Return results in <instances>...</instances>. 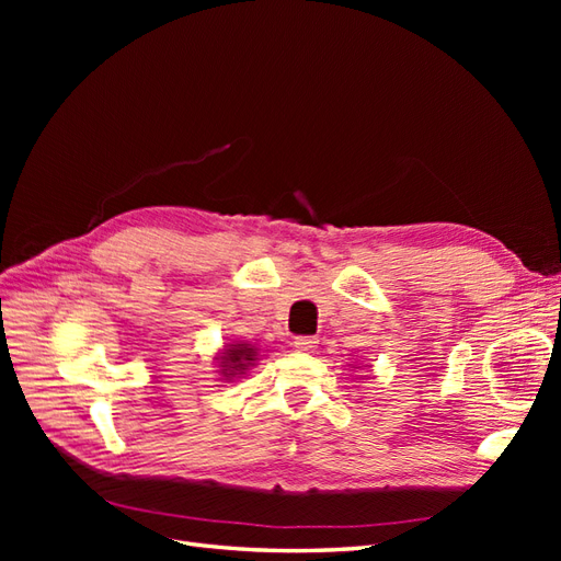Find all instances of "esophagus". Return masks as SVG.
Instances as JSON below:
<instances>
[{"mask_svg": "<svg viewBox=\"0 0 561 561\" xmlns=\"http://www.w3.org/2000/svg\"><path fill=\"white\" fill-rule=\"evenodd\" d=\"M316 336H297L295 339V348L301 353H313L316 351Z\"/></svg>", "mask_w": 561, "mask_h": 561, "instance_id": "34e87169", "label": "esophagus"}]
</instances>
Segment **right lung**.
<instances>
[{
  "label": "right lung",
  "mask_w": 561,
  "mask_h": 561,
  "mask_svg": "<svg viewBox=\"0 0 561 561\" xmlns=\"http://www.w3.org/2000/svg\"><path fill=\"white\" fill-rule=\"evenodd\" d=\"M217 360L219 367H222L219 371H222V377L229 381L233 377L245 375V369L254 365V360H257V348L250 344H229Z\"/></svg>",
  "instance_id": "right-lung-1"
}]
</instances>
